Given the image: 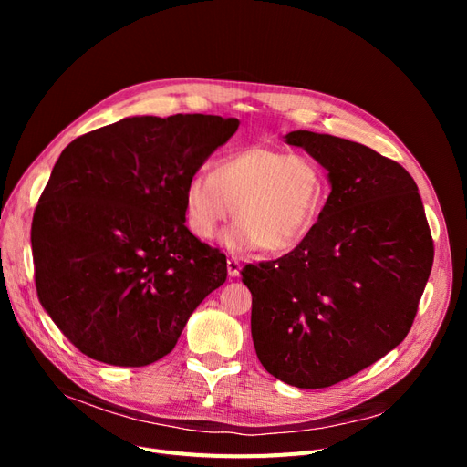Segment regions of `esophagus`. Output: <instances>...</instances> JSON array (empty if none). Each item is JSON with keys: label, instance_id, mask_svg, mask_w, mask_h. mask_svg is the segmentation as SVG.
Masks as SVG:
<instances>
[{"label": "esophagus", "instance_id": "34e87169", "mask_svg": "<svg viewBox=\"0 0 467 467\" xmlns=\"http://www.w3.org/2000/svg\"><path fill=\"white\" fill-rule=\"evenodd\" d=\"M240 271H242V265L236 257H229L227 259V273L231 278H238L240 276Z\"/></svg>", "mask_w": 467, "mask_h": 467}]
</instances>
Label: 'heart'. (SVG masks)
Masks as SVG:
<instances>
[{
  "instance_id": "b5f03b06",
  "label": "heart",
  "mask_w": 467,
  "mask_h": 467,
  "mask_svg": "<svg viewBox=\"0 0 467 467\" xmlns=\"http://www.w3.org/2000/svg\"><path fill=\"white\" fill-rule=\"evenodd\" d=\"M187 225L212 240L234 213L225 244L234 252H289L308 236L324 202V176L314 161L268 145H250L199 170L185 189Z\"/></svg>"
}]
</instances>
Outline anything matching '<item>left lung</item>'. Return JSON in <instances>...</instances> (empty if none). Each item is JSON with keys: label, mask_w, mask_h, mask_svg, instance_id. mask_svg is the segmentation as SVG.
<instances>
[{"label": "left lung", "mask_w": 467, "mask_h": 467, "mask_svg": "<svg viewBox=\"0 0 467 467\" xmlns=\"http://www.w3.org/2000/svg\"><path fill=\"white\" fill-rule=\"evenodd\" d=\"M327 170L331 192L287 255L246 265L252 338L265 369L327 388L407 337L433 265V240L409 171L371 147L308 130L285 134Z\"/></svg>", "instance_id": "1"}]
</instances>
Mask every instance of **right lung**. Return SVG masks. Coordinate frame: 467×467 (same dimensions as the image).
<instances>
[{
  "label": "right lung",
  "mask_w": 467,
  "mask_h": 467,
  "mask_svg": "<svg viewBox=\"0 0 467 467\" xmlns=\"http://www.w3.org/2000/svg\"><path fill=\"white\" fill-rule=\"evenodd\" d=\"M238 119L141 115L73 140L32 221L37 297L85 356L143 367L171 352L227 280V259L185 227L183 189Z\"/></svg>",
  "instance_id": "right-lung-1"
}]
</instances>
